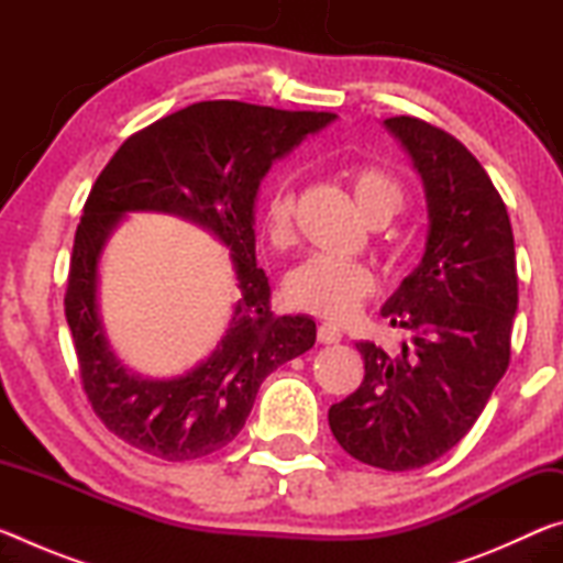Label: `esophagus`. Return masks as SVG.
<instances>
[{
  "mask_svg": "<svg viewBox=\"0 0 563 563\" xmlns=\"http://www.w3.org/2000/svg\"><path fill=\"white\" fill-rule=\"evenodd\" d=\"M318 340L322 342V345H332V342H340L342 340V332H340V328L322 322V325L318 328Z\"/></svg>",
  "mask_w": 563,
  "mask_h": 563,
  "instance_id": "1",
  "label": "esophagus"
}]
</instances>
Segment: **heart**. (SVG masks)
Instances as JSON below:
<instances>
[{"instance_id": "heart-1", "label": "heart", "mask_w": 563, "mask_h": 563, "mask_svg": "<svg viewBox=\"0 0 563 563\" xmlns=\"http://www.w3.org/2000/svg\"><path fill=\"white\" fill-rule=\"evenodd\" d=\"M352 198L365 221L375 216L393 218L402 206V186L379 168H357L350 176ZM292 211L295 190L288 180H280L265 201V231L275 245L292 241ZM375 292V275L362 263L332 258V255H312L288 273L285 295L292 308L312 312L332 322H345L357 316L369 295Z\"/></svg>"}]
</instances>
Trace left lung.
<instances>
[{"mask_svg": "<svg viewBox=\"0 0 563 563\" xmlns=\"http://www.w3.org/2000/svg\"><path fill=\"white\" fill-rule=\"evenodd\" d=\"M383 123L422 178L430 231L379 310L409 340L395 352L357 342L365 379L328 422L350 456L407 472L440 460L482 415L509 367L519 288L507 206L479 161L427 121Z\"/></svg>", "mask_w": 563, "mask_h": 563, "instance_id": "obj_1", "label": "left lung"}]
</instances>
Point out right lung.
I'll return each mask as SVG.
<instances>
[{
	"mask_svg": "<svg viewBox=\"0 0 563 563\" xmlns=\"http://www.w3.org/2000/svg\"><path fill=\"white\" fill-rule=\"evenodd\" d=\"M325 111L201 101L133 133L101 170L76 228L64 312L93 412L119 440L168 462L213 454L243 430L273 369L316 345L310 316H273L255 261V201L265 174ZM129 212H168L232 251L239 300L217 350L176 378L133 374L110 350L98 310V265Z\"/></svg>",
	"mask_w": 563,
	"mask_h": 563,
	"instance_id": "1",
	"label": "right lung"
}]
</instances>
